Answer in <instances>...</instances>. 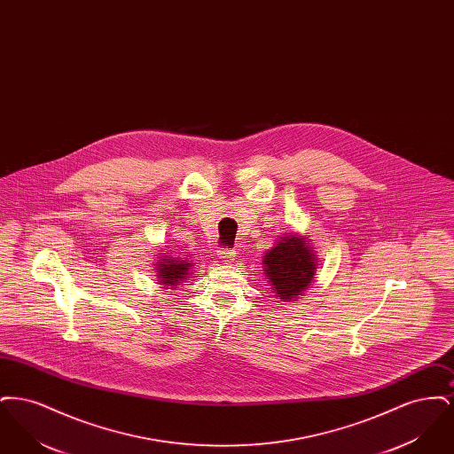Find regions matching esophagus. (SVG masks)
Wrapping results in <instances>:
<instances>
[{"mask_svg": "<svg viewBox=\"0 0 454 454\" xmlns=\"http://www.w3.org/2000/svg\"><path fill=\"white\" fill-rule=\"evenodd\" d=\"M217 255H219V259L223 260V262H231V260H235V257H237V252L235 250H219Z\"/></svg>", "mask_w": 454, "mask_h": 454, "instance_id": "esophagus-1", "label": "esophagus"}]
</instances>
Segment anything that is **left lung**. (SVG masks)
<instances>
[{"label":"left lung","mask_w":454,"mask_h":454,"mask_svg":"<svg viewBox=\"0 0 454 454\" xmlns=\"http://www.w3.org/2000/svg\"><path fill=\"white\" fill-rule=\"evenodd\" d=\"M311 247L298 235L282 237L263 257L265 274L282 301L301 296L315 276L317 263Z\"/></svg>","instance_id":"1"}]
</instances>
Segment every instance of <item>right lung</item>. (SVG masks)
Masks as SVG:
<instances>
[{
	"label": "right lung",
	"mask_w": 454,
	"mask_h": 454,
	"mask_svg": "<svg viewBox=\"0 0 454 454\" xmlns=\"http://www.w3.org/2000/svg\"><path fill=\"white\" fill-rule=\"evenodd\" d=\"M191 262L180 260L178 257H167L158 263V279L160 284L167 286H178V282L189 278Z\"/></svg>",
	"instance_id": "1"
}]
</instances>
